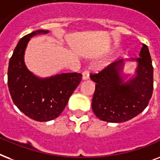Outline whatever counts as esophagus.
I'll return each instance as SVG.
<instances>
[{
    "instance_id": "obj_1",
    "label": "esophagus",
    "mask_w": 160,
    "mask_h": 160,
    "mask_svg": "<svg viewBox=\"0 0 160 160\" xmlns=\"http://www.w3.org/2000/svg\"><path fill=\"white\" fill-rule=\"evenodd\" d=\"M82 79L83 80H89V71H84L82 74Z\"/></svg>"
}]
</instances>
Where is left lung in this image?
I'll return each instance as SVG.
<instances>
[{"mask_svg": "<svg viewBox=\"0 0 160 160\" xmlns=\"http://www.w3.org/2000/svg\"><path fill=\"white\" fill-rule=\"evenodd\" d=\"M138 58L120 60L99 73L90 76L96 83L92 108L96 117L108 122L120 123L143 112L153 93V66L149 48L142 44ZM126 61H136L132 77L124 74Z\"/></svg>", "mask_w": 160, "mask_h": 160, "instance_id": "obj_1", "label": "left lung"}]
</instances>
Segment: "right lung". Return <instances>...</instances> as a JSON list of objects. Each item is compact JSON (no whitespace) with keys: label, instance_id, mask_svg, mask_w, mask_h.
I'll list each match as a JSON object with an SVG mask.
<instances>
[{"label":"right lung","instance_id":"1","mask_svg":"<svg viewBox=\"0 0 160 160\" xmlns=\"http://www.w3.org/2000/svg\"><path fill=\"white\" fill-rule=\"evenodd\" d=\"M48 33V30L40 29L22 38L15 47L8 67V87L13 102L26 116L38 122H48L58 118L82 78L80 73L41 78L27 68L24 52L30 38Z\"/></svg>","mask_w":160,"mask_h":160}]
</instances>
